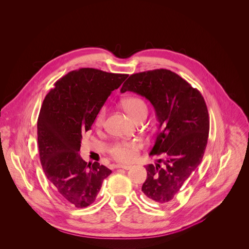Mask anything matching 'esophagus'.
<instances>
[{"label":"esophagus","mask_w":249,"mask_h":249,"mask_svg":"<svg viewBox=\"0 0 249 249\" xmlns=\"http://www.w3.org/2000/svg\"><path fill=\"white\" fill-rule=\"evenodd\" d=\"M131 167H132L131 165H126V164H117L116 165V168H122L125 170H129Z\"/></svg>","instance_id":"obj_1"}]
</instances>
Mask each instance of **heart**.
<instances>
[{
    "instance_id": "b5f03b06",
    "label": "heart",
    "mask_w": 249,
    "mask_h": 249,
    "mask_svg": "<svg viewBox=\"0 0 249 249\" xmlns=\"http://www.w3.org/2000/svg\"><path fill=\"white\" fill-rule=\"evenodd\" d=\"M122 107L125 109V111L134 119H138L142 115H144L147 113V107L145 103L139 99V98H127L122 101ZM107 116V108L103 107L98 112L96 119H95V125L98 128H101L106 120ZM142 144L141 142L137 141H130V142H120L115 144H113L109 148V152L111 156L122 162H130L134 160L139 153V150L141 149Z\"/></svg>"
}]
</instances>
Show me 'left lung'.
Segmentation results:
<instances>
[{
  "label": "left lung",
  "mask_w": 249,
  "mask_h": 249,
  "mask_svg": "<svg viewBox=\"0 0 249 249\" xmlns=\"http://www.w3.org/2000/svg\"><path fill=\"white\" fill-rule=\"evenodd\" d=\"M127 91L144 97L154 107L158 133L149 155L164 159L145 166L142 191L150 201L166 205L202 160L209 133L206 104L198 90L167 69L131 75L120 90Z\"/></svg>",
  "instance_id": "left-lung-1"
}]
</instances>
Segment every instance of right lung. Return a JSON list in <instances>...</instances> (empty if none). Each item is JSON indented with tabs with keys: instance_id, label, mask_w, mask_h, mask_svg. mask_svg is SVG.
<instances>
[{
	"instance_id": "1",
	"label": "right lung",
	"mask_w": 249,
	"mask_h": 249,
	"mask_svg": "<svg viewBox=\"0 0 249 249\" xmlns=\"http://www.w3.org/2000/svg\"><path fill=\"white\" fill-rule=\"evenodd\" d=\"M127 77L95 68L74 70L55 82L43 102L37 122L42 167L59 196L77 208L92 204L111 174L99 162L82 159V136Z\"/></svg>"
}]
</instances>
